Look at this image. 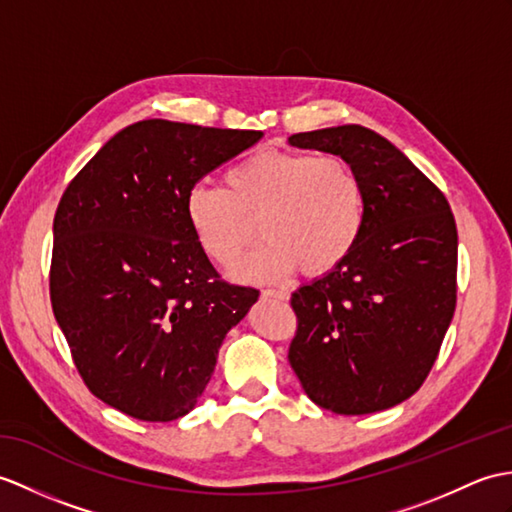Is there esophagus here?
<instances>
[{
  "label": "esophagus",
  "mask_w": 512,
  "mask_h": 512,
  "mask_svg": "<svg viewBox=\"0 0 512 512\" xmlns=\"http://www.w3.org/2000/svg\"><path fill=\"white\" fill-rule=\"evenodd\" d=\"M261 294H264L266 299L268 296H272V299H281V301H285L290 296V292L285 288H266V290H261Z\"/></svg>",
  "instance_id": "1"
}]
</instances>
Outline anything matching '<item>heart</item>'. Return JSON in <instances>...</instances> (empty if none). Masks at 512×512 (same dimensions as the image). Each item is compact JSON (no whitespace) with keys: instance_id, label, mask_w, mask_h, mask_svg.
<instances>
[{"instance_id":"heart-1","label":"heart","mask_w":512,"mask_h":512,"mask_svg":"<svg viewBox=\"0 0 512 512\" xmlns=\"http://www.w3.org/2000/svg\"><path fill=\"white\" fill-rule=\"evenodd\" d=\"M227 189L196 183L185 216L205 255L231 268L257 240H268L235 270L248 281L320 277L351 255L364 227V183L340 154L259 150L224 176Z\"/></svg>"}]
</instances>
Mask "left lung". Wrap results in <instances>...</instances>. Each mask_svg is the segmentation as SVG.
Returning a JSON list of instances; mask_svg holds the SVG:
<instances>
[{"instance_id": "left-lung-1", "label": "left lung", "mask_w": 512, "mask_h": 512, "mask_svg": "<svg viewBox=\"0 0 512 512\" xmlns=\"http://www.w3.org/2000/svg\"><path fill=\"white\" fill-rule=\"evenodd\" d=\"M290 144L340 154L366 196L351 255L292 294L290 366L320 408L388 410L423 386L454 316V213L406 154L364 126L296 133Z\"/></svg>"}]
</instances>
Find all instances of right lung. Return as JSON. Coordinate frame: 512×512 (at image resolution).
<instances>
[{
	"label": "right lung",
	"mask_w": 512,
	"mask_h": 512,
	"mask_svg": "<svg viewBox=\"0 0 512 512\" xmlns=\"http://www.w3.org/2000/svg\"><path fill=\"white\" fill-rule=\"evenodd\" d=\"M259 130L144 120L82 168L58 202L50 299L82 382L128 417L196 406L227 331L259 290L224 281L185 216L187 189Z\"/></svg>",
	"instance_id": "1"
}]
</instances>
